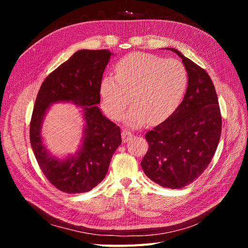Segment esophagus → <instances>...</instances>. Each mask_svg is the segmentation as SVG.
<instances>
[{"instance_id": "1", "label": "esophagus", "mask_w": 248, "mask_h": 248, "mask_svg": "<svg viewBox=\"0 0 248 248\" xmlns=\"http://www.w3.org/2000/svg\"><path fill=\"white\" fill-rule=\"evenodd\" d=\"M132 137H133V133L131 131L127 130V129H124L122 131V140H123V142L128 141Z\"/></svg>"}]
</instances>
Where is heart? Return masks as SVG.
I'll list each match as a JSON object with an SVG mask.
<instances>
[{"instance_id":"heart-1","label":"heart","mask_w":248,"mask_h":248,"mask_svg":"<svg viewBox=\"0 0 248 248\" xmlns=\"http://www.w3.org/2000/svg\"><path fill=\"white\" fill-rule=\"evenodd\" d=\"M116 78L106 77L100 82L101 106L112 120H120L131 101L126 123L140 127L148 121L158 123L170 117L181 102L188 76L184 65L166 59L133 52L119 60Z\"/></svg>"}]
</instances>
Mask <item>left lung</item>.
Segmentation results:
<instances>
[{
  "mask_svg": "<svg viewBox=\"0 0 248 248\" xmlns=\"http://www.w3.org/2000/svg\"><path fill=\"white\" fill-rule=\"evenodd\" d=\"M188 76L184 99L176 110L146 133L141 160L148 178L162 187L182 188L199 178L215 154L221 133L218 99L209 74L175 48Z\"/></svg>",
  "mask_w": 248,
  "mask_h": 248,
  "instance_id": "1",
  "label": "left lung"
}]
</instances>
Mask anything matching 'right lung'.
<instances>
[{
	"label": "right lung",
	"instance_id": "right-lung-1",
	"mask_svg": "<svg viewBox=\"0 0 248 248\" xmlns=\"http://www.w3.org/2000/svg\"><path fill=\"white\" fill-rule=\"evenodd\" d=\"M112 54L107 49H81L44 79L30 124V140L44 176L66 193L90 191L106 177L112 154L121 145L120 127L102 115L100 82ZM72 102L83 108L84 137L74 155L60 160L43 144V119L52 103Z\"/></svg>",
	"mask_w": 248,
	"mask_h": 248
}]
</instances>
